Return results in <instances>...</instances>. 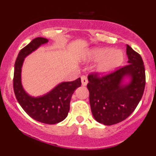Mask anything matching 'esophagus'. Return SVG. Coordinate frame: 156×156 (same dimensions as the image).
<instances>
[{
	"label": "esophagus",
	"instance_id": "1",
	"mask_svg": "<svg viewBox=\"0 0 156 156\" xmlns=\"http://www.w3.org/2000/svg\"><path fill=\"white\" fill-rule=\"evenodd\" d=\"M81 84H82V86L87 85L88 83L87 76H85V75H82V76L81 77Z\"/></svg>",
	"mask_w": 156,
	"mask_h": 156
}]
</instances>
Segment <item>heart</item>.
Masks as SVG:
<instances>
[{
    "mask_svg": "<svg viewBox=\"0 0 156 156\" xmlns=\"http://www.w3.org/2000/svg\"><path fill=\"white\" fill-rule=\"evenodd\" d=\"M86 59L89 62H98L95 72L100 76H106L122 65L124 53L122 50L109 48H94L87 52Z\"/></svg>",
    "mask_w": 156,
    "mask_h": 156,
    "instance_id": "obj_1",
    "label": "heart"
}]
</instances>
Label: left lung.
Masks as SVG:
<instances>
[{
    "mask_svg": "<svg viewBox=\"0 0 156 156\" xmlns=\"http://www.w3.org/2000/svg\"><path fill=\"white\" fill-rule=\"evenodd\" d=\"M127 65L107 76H88L90 105L99 123L112 125L126 119L137 106L146 84L144 61L127 44Z\"/></svg>",
    "mask_w": 156,
    "mask_h": 156,
    "instance_id": "obj_1",
    "label": "left lung"
}]
</instances>
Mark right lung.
Instances as JSON below:
<instances>
[{"label":"right lung","mask_w":156,"mask_h":156,"mask_svg":"<svg viewBox=\"0 0 156 156\" xmlns=\"http://www.w3.org/2000/svg\"><path fill=\"white\" fill-rule=\"evenodd\" d=\"M48 41L44 37H36L20 50L14 67L13 89L17 101L30 117L42 123L54 125L67 117L72 94L81 82L80 78L72 81H62L49 92L37 97L26 92L22 83V68L25 58Z\"/></svg>","instance_id":"right-lung-1"}]
</instances>
